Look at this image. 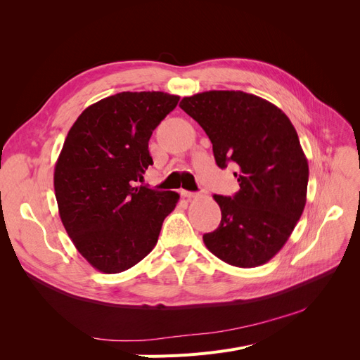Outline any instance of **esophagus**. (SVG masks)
I'll return each instance as SVG.
<instances>
[{
  "instance_id": "esophagus-1",
  "label": "esophagus",
  "mask_w": 360,
  "mask_h": 360,
  "mask_svg": "<svg viewBox=\"0 0 360 360\" xmlns=\"http://www.w3.org/2000/svg\"><path fill=\"white\" fill-rule=\"evenodd\" d=\"M181 195H183L184 198H188V200L198 198V193H195V192H189V191H181Z\"/></svg>"
}]
</instances>
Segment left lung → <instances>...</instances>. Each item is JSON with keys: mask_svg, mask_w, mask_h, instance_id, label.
Here are the masks:
<instances>
[{"mask_svg": "<svg viewBox=\"0 0 360 360\" xmlns=\"http://www.w3.org/2000/svg\"><path fill=\"white\" fill-rule=\"evenodd\" d=\"M180 108L213 144L219 168L237 165L234 197L213 195L222 219L202 236L213 255L236 267L266 264L282 249L307 204L308 159L296 129L278 106L243 91L183 97Z\"/></svg>", "mask_w": 360, "mask_h": 360, "instance_id": "left-lung-1", "label": "left lung"}]
</instances>
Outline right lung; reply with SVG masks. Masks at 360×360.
Masks as SVG:
<instances>
[{
	"label": "right lung",
	"mask_w": 360,
	"mask_h": 360,
	"mask_svg": "<svg viewBox=\"0 0 360 360\" xmlns=\"http://www.w3.org/2000/svg\"><path fill=\"white\" fill-rule=\"evenodd\" d=\"M180 101L163 91H123L90 105L70 127L53 171L61 222L78 252L102 274H120L158 243L177 192L135 186L153 165L148 141Z\"/></svg>",
	"instance_id": "add662e5"
}]
</instances>
